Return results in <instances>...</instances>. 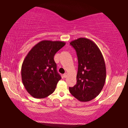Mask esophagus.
I'll return each mask as SVG.
<instances>
[{
  "label": "esophagus",
  "instance_id": "1",
  "mask_svg": "<svg viewBox=\"0 0 128 128\" xmlns=\"http://www.w3.org/2000/svg\"><path fill=\"white\" fill-rule=\"evenodd\" d=\"M67 76H68V74H67V73H64V74H63V77H64V78H66V77H67Z\"/></svg>",
  "mask_w": 128,
  "mask_h": 128
}]
</instances>
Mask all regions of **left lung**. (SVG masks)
<instances>
[{
	"label": "left lung",
	"instance_id": "1",
	"mask_svg": "<svg viewBox=\"0 0 128 128\" xmlns=\"http://www.w3.org/2000/svg\"><path fill=\"white\" fill-rule=\"evenodd\" d=\"M78 58L77 84L69 88L73 96L88 102L100 94L104 85L106 68L103 56L97 45L89 39L80 38L70 42Z\"/></svg>",
	"mask_w": 128,
	"mask_h": 128
}]
</instances>
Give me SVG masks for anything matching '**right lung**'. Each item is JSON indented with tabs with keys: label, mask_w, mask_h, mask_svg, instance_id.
<instances>
[{
	"label": "right lung",
	"mask_w": 128,
	"mask_h": 128,
	"mask_svg": "<svg viewBox=\"0 0 128 128\" xmlns=\"http://www.w3.org/2000/svg\"><path fill=\"white\" fill-rule=\"evenodd\" d=\"M65 44L62 41L42 40L25 57L21 66V78L26 90L34 98H46L55 91L61 76L54 58Z\"/></svg>",
	"instance_id": "obj_1"
}]
</instances>
